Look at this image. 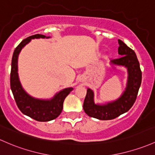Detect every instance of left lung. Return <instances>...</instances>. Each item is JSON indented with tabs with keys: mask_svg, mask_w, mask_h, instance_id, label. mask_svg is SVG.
Returning a JSON list of instances; mask_svg holds the SVG:
<instances>
[{
	"mask_svg": "<svg viewBox=\"0 0 155 155\" xmlns=\"http://www.w3.org/2000/svg\"><path fill=\"white\" fill-rule=\"evenodd\" d=\"M118 54L121 57L111 60L114 65H123L129 73L128 84L126 91L119 99L106 105H96L93 102V93L88 88L83 104V109L87 115L99 120H112L127 113L133 106L137 98L142 80V72L137 56L132 49L118 40Z\"/></svg>",
	"mask_w": 155,
	"mask_h": 155,
	"instance_id": "8db88e82",
	"label": "left lung"
}]
</instances>
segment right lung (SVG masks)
<instances>
[{
	"instance_id": "obj_1",
	"label": "right lung",
	"mask_w": 155,
	"mask_h": 155,
	"mask_svg": "<svg viewBox=\"0 0 155 155\" xmlns=\"http://www.w3.org/2000/svg\"><path fill=\"white\" fill-rule=\"evenodd\" d=\"M45 38V35H35L28 37L22 41L13 53L12 59V68L10 74V86L14 96L15 102L19 110L25 115L35 119L37 121H49L54 120L62 113L63 108V102L64 98L73 90L72 87L66 88L63 91L57 93L51 100L35 99L28 96L23 91L20 84L18 76V57L22 49L25 46L31 39Z\"/></svg>"
}]
</instances>
